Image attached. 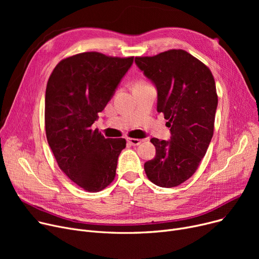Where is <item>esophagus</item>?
Segmentation results:
<instances>
[{"label":"esophagus","instance_id":"34e87169","mask_svg":"<svg viewBox=\"0 0 259 259\" xmlns=\"http://www.w3.org/2000/svg\"><path fill=\"white\" fill-rule=\"evenodd\" d=\"M127 143L130 145V146H138L142 143V140H139V139H127Z\"/></svg>","mask_w":259,"mask_h":259}]
</instances>
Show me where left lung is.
Segmentation results:
<instances>
[{
	"mask_svg": "<svg viewBox=\"0 0 259 259\" xmlns=\"http://www.w3.org/2000/svg\"><path fill=\"white\" fill-rule=\"evenodd\" d=\"M135 64L155 86L157 112L168 119L171 133L169 141L150 140L156 152L145 172L158 187H176L197 170L213 137L215 80L206 65L181 49L135 58Z\"/></svg>",
	"mask_w": 259,
	"mask_h": 259,
	"instance_id": "8db88e82",
	"label": "left lung"
}]
</instances>
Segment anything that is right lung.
I'll list each match as a JSON object with an SVG mask.
<instances>
[{"label": "right lung", "instance_id": "1", "mask_svg": "<svg viewBox=\"0 0 259 259\" xmlns=\"http://www.w3.org/2000/svg\"><path fill=\"white\" fill-rule=\"evenodd\" d=\"M133 58L84 52L54 68L45 94L46 137L61 170L88 192L114 180L125 139H105L91 126L112 99Z\"/></svg>", "mask_w": 259, "mask_h": 259}]
</instances>
